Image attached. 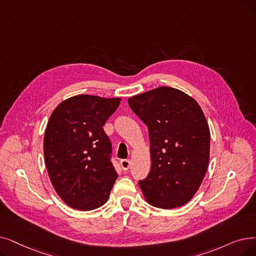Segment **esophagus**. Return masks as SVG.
Listing matches in <instances>:
<instances>
[{
  "mask_svg": "<svg viewBox=\"0 0 256 256\" xmlns=\"http://www.w3.org/2000/svg\"><path fill=\"white\" fill-rule=\"evenodd\" d=\"M120 164H121L122 170H128L130 168V161L128 160V159H124V160L120 161Z\"/></svg>",
  "mask_w": 256,
  "mask_h": 256,
  "instance_id": "esophagus-1",
  "label": "esophagus"
}]
</instances>
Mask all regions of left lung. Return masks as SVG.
<instances>
[{
	"label": "left lung",
	"mask_w": 256,
	"mask_h": 256,
	"mask_svg": "<svg viewBox=\"0 0 256 256\" xmlns=\"http://www.w3.org/2000/svg\"><path fill=\"white\" fill-rule=\"evenodd\" d=\"M128 106L148 128L152 168L139 181L146 202L172 209L192 198L209 163L210 132L192 97L160 86L128 98Z\"/></svg>",
	"instance_id": "obj_1"
}]
</instances>
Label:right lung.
<instances>
[{
	"label": "right lung",
	"instance_id": "add662e5",
	"mask_svg": "<svg viewBox=\"0 0 256 256\" xmlns=\"http://www.w3.org/2000/svg\"><path fill=\"white\" fill-rule=\"evenodd\" d=\"M120 98L76 95L50 116L44 156L50 181L62 201L88 211L102 206L117 179L110 162L112 144L102 126Z\"/></svg>",
	"mask_w": 256,
	"mask_h": 256
}]
</instances>
